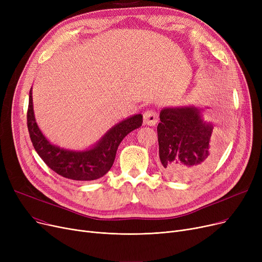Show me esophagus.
<instances>
[{
    "label": "esophagus",
    "mask_w": 262,
    "mask_h": 262,
    "mask_svg": "<svg viewBox=\"0 0 262 262\" xmlns=\"http://www.w3.org/2000/svg\"><path fill=\"white\" fill-rule=\"evenodd\" d=\"M143 122L146 125L149 126H154L156 125V123L158 122V115L154 110H146V112L143 114Z\"/></svg>",
    "instance_id": "34e87169"
}]
</instances>
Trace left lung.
Listing matches in <instances>:
<instances>
[{
    "label": "left lung",
    "instance_id": "8db88e82",
    "mask_svg": "<svg viewBox=\"0 0 262 262\" xmlns=\"http://www.w3.org/2000/svg\"><path fill=\"white\" fill-rule=\"evenodd\" d=\"M157 134L159 169L170 180L187 182L202 176L221 152L219 133L193 106L162 109Z\"/></svg>",
    "mask_w": 262,
    "mask_h": 262
}]
</instances>
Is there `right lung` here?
Masks as SVG:
<instances>
[{"mask_svg": "<svg viewBox=\"0 0 262 262\" xmlns=\"http://www.w3.org/2000/svg\"><path fill=\"white\" fill-rule=\"evenodd\" d=\"M32 90L27 108V128L32 143L47 166L62 177L73 181H94L113 167L119 144L127 134L142 125V116L136 115L117 124L99 143L84 152L67 150L51 144L40 132L34 116Z\"/></svg>", "mask_w": 262, "mask_h": 262, "instance_id": "obj_1", "label": "right lung"}]
</instances>
